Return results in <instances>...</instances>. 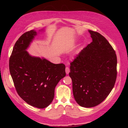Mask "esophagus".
Returning a JSON list of instances; mask_svg holds the SVG:
<instances>
[{"instance_id":"1","label":"esophagus","mask_w":128,"mask_h":128,"mask_svg":"<svg viewBox=\"0 0 128 128\" xmlns=\"http://www.w3.org/2000/svg\"><path fill=\"white\" fill-rule=\"evenodd\" d=\"M65 71H66V73L67 74H69V73L70 72V69L69 68V67H66Z\"/></svg>"}]
</instances>
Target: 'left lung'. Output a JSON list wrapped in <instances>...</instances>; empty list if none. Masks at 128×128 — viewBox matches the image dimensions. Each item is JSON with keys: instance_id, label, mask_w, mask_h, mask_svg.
Listing matches in <instances>:
<instances>
[{"instance_id": "1", "label": "left lung", "mask_w": 128, "mask_h": 128, "mask_svg": "<svg viewBox=\"0 0 128 128\" xmlns=\"http://www.w3.org/2000/svg\"><path fill=\"white\" fill-rule=\"evenodd\" d=\"M92 42L70 63L69 75L76 102L81 106H96L111 92L117 76L116 52L98 32L88 30Z\"/></svg>"}]
</instances>
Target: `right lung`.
<instances>
[{
  "label": "right lung",
  "mask_w": 128,
  "mask_h": 128,
  "mask_svg": "<svg viewBox=\"0 0 128 128\" xmlns=\"http://www.w3.org/2000/svg\"><path fill=\"white\" fill-rule=\"evenodd\" d=\"M36 35L32 30L20 36L14 46L9 68L18 95L28 104L44 108L51 103L56 86L65 76V66L30 55L26 50Z\"/></svg>",
  "instance_id": "add662e5"
}]
</instances>
